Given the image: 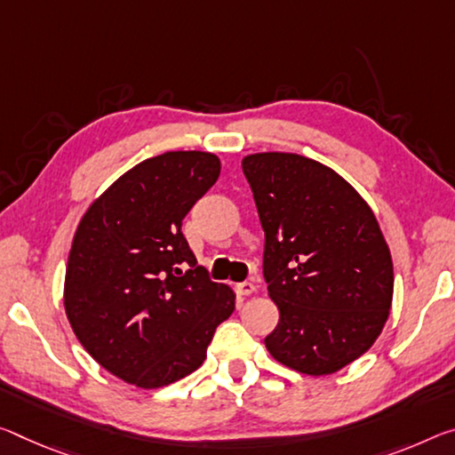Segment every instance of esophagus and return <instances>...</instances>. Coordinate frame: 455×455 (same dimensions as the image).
Segmentation results:
<instances>
[{"instance_id":"1","label":"esophagus","mask_w":455,"mask_h":455,"mask_svg":"<svg viewBox=\"0 0 455 455\" xmlns=\"http://www.w3.org/2000/svg\"><path fill=\"white\" fill-rule=\"evenodd\" d=\"M235 290L239 295H251V293H255L257 287H255V283H251V281H243V283H236Z\"/></svg>"}]
</instances>
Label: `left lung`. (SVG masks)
<instances>
[{
	"mask_svg": "<svg viewBox=\"0 0 455 455\" xmlns=\"http://www.w3.org/2000/svg\"><path fill=\"white\" fill-rule=\"evenodd\" d=\"M243 172L279 309L267 350L301 374H334L371 348L391 312L393 259L377 216L340 174L304 156L251 154Z\"/></svg>",
	"mask_w": 455,
	"mask_h": 455,
	"instance_id": "1",
	"label": "left lung"
}]
</instances>
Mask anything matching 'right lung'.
Masks as SVG:
<instances>
[{
	"label": "right lung",
	"mask_w": 455,
	"mask_h": 455,
	"mask_svg": "<svg viewBox=\"0 0 455 455\" xmlns=\"http://www.w3.org/2000/svg\"><path fill=\"white\" fill-rule=\"evenodd\" d=\"M208 151H165L119 176L78 222L64 309L78 342L115 377L160 388L204 363L235 291L208 279L182 220L219 180Z\"/></svg>",
	"instance_id": "obj_1"
}]
</instances>
